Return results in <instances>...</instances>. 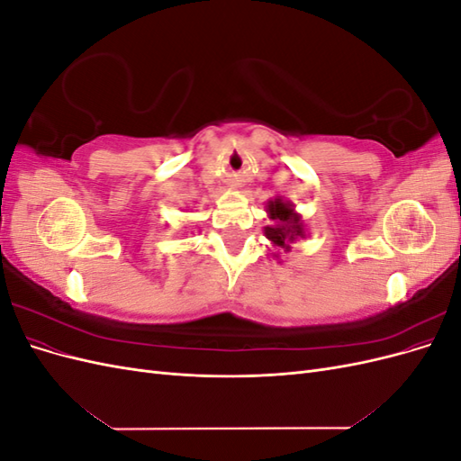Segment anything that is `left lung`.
I'll use <instances>...</instances> for the list:
<instances>
[{
    "instance_id": "1",
    "label": "left lung",
    "mask_w": 461,
    "mask_h": 461,
    "mask_svg": "<svg viewBox=\"0 0 461 461\" xmlns=\"http://www.w3.org/2000/svg\"><path fill=\"white\" fill-rule=\"evenodd\" d=\"M265 207H267L265 212H267L273 225L265 227L263 234L276 249H281V252L286 254L298 239H305V236H308L302 215L288 200L276 196L275 200H269ZM281 252H275L273 258L278 259L281 258Z\"/></svg>"
}]
</instances>
